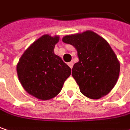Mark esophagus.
<instances>
[{
  "label": "esophagus",
  "instance_id": "34e87169",
  "mask_svg": "<svg viewBox=\"0 0 130 130\" xmlns=\"http://www.w3.org/2000/svg\"><path fill=\"white\" fill-rule=\"evenodd\" d=\"M68 66H69L71 68H72L73 66V62H70L68 63Z\"/></svg>",
  "mask_w": 130,
  "mask_h": 130
}]
</instances>
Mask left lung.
Listing matches in <instances>:
<instances>
[{
  "instance_id": "obj_1",
  "label": "left lung",
  "mask_w": 130,
  "mask_h": 130,
  "mask_svg": "<svg viewBox=\"0 0 130 130\" xmlns=\"http://www.w3.org/2000/svg\"><path fill=\"white\" fill-rule=\"evenodd\" d=\"M77 51L79 62L72 68V76L81 93L92 99L108 94L119 76L120 63L110 45L92 31L67 35L62 38Z\"/></svg>"
}]
</instances>
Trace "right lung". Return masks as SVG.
<instances>
[{"instance_id": "1", "label": "right lung", "mask_w": 130, "mask_h": 130, "mask_svg": "<svg viewBox=\"0 0 130 130\" xmlns=\"http://www.w3.org/2000/svg\"><path fill=\"white\" fill-rule=\"evenodd\" d=\"M59 36L42 35L21 56L17 65L18 79L27 93L41 100L59 94L71 69L54 52Z\"/></svg>"}]
</instances>
